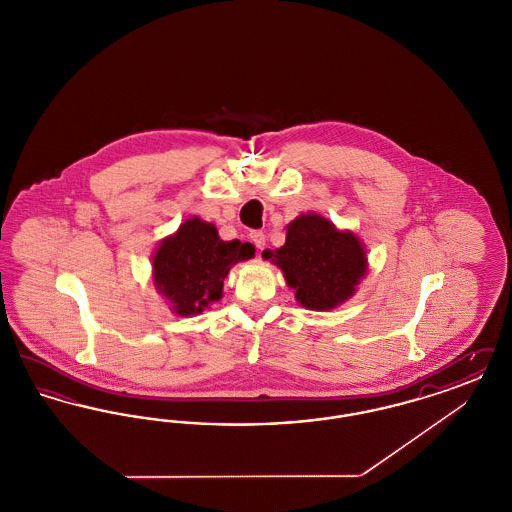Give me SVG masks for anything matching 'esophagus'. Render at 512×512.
Wrapping results in <instances>:
<instances>
[{
  "label": "esophagus",
  "mask_w": 512,
  "mask_h": 512,
  "mask_svg": "<svg viewBox=\"0 0 512 512\" xmlns=\"http://www.w3.org/2000/svg\"><path fill=\"white\" fill-rule=\"evenodd\" d=\"M249 238H251V242L255 244L257 249H261V251L265 249V234H263L261 230H255V232H251V236H249Z\"/></svg>",
  "instance_id": "esophagus-1"
}]
</instances>
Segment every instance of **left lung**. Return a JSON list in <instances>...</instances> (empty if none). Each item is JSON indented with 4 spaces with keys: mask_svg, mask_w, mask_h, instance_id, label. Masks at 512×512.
Wrapping results in <instances>:
<instances>
[{
    "mask_svg": "<svg viewBox=\"0 0 512 512\" xmlns=\"http://www.w3.org/2000/svg\"><path fill=\"white\" fill-rule=\"evenodd\" d=\"M282 268L297 301L313 311H328L355 292L365 276L363 245L351 232H338L318 215H301L288 226L286 244L265 251Z\"/></svg>",
    "mask_w": 512,
    "mask_h": 512,
    "instance_id": "left-lung-1",
    "label": "left lung"
}]
</instances>
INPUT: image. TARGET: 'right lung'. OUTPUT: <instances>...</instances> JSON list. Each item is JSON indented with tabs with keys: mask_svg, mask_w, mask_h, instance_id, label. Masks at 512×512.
Returning a JSON list of instances; mask_svg holds the SVG:
<instances>
[{
	"mask_svg": "<svg viewBox=\"0 0 512 512\" xmlns=\"http://www.w3.org/2000/svg\"><path fill=\"white\" fill-rule=\"evenodd\" d=\"M255 247L222 242L217 228L203 220H186L178 232L159 245L153 257V280L172 303L174 313H201L222 295V282L238 261L251 259Z\"/></svg>",
	"mask_w": 512,
	"mask_h": 512,
	"instance_id": "obj_1",
	"label": "right lung"
}]
</instances>
